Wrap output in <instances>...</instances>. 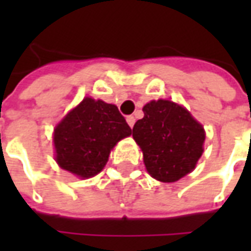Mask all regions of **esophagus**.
Here are the masks:
<instances>
[{
  "instance_id": "esophagus-1",
  "label": "esophagus",
  "mask_w": 251,
  "mask_h": 251,
  "mask_svg": "<svg viewBox=\"0 0 251 251\" xmlns=\"http://www.w3.org/2000/svg\"><path fill=\"white\" fill-rule=\"evenodd\" d=\"M126 122H127V125L130 126V127H133L136 120H134V117H133V115H127V117H126Z\"/></svg>"
}]
</instances>
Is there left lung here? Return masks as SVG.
Here are the masks:
<instances>
[{
	"label": "left lung",
	"mask_w": 251,
	"mask_h": 251,
	"mask_svg": "<svg viewBox=\"0 0 251 251\" xmlns=\"http://www.w3.org/2000/svg\"><path fill=\"white\" fill-rule=\"evenodd\" d=\"M144 118L133 127L148 174L158 181L175 183L192 172L203 154V126L183 106L167 99L144 106Z\"/></svg>",
	"instance_id": "1"
}]
</instances>
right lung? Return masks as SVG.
<instances>
[{
    "label": "right lung",
    "instance_id": "obj_1",
    "mask_svg": "<svg viewBox=\"0 0 251 251\" xmlns=\"http://www.w3.org/2000/svg\"><path fill=\"white\" fill-rule=\"evenodd\" d=\"M130 134L115 104L87 97L55 127L56 163L82 179L93 177L104 168L117 142Z\"/></svg>",
    "mask_w": 251,
    "mask_h": 251
}]
</instances>
